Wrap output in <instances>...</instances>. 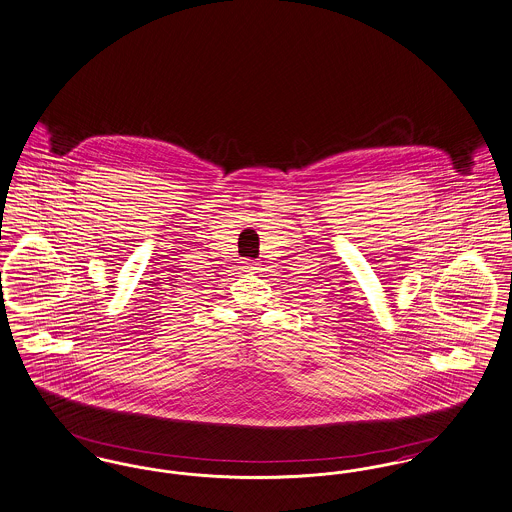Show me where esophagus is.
<instances>
[{"mask_svg": "<svg viewBox=\"0 0 512 512\" xmlns=\"http://www.w3.org/2000/svg\"><path fill=\"white\" fill-rule=\"evenodd\" d=\"M242 268H244L245 272H253V270H257V263L255 261H251V259H245L242 261Z\"/></svg>", "mask_w": 512, "mask_h": 512, "instance_id": "esophagus-1", "label": "esophagus"}]
</instances>
